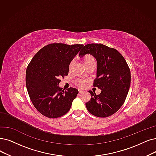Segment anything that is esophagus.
Segmentation results:
<instances>
[{
    "label": "esophagus",
    "mask_w": 156,
    "mask_h": 156,
    "mask_svg": "<svg viewBox=\"0 0 156 156\" xmlns=\"http://www.w3.org/2000/svg\"><path fill=\"white\" fill-rule=\"evenodd\" d=\"M84 91H83V90H79V93H84Z\"/></svg>",
    "instance_id": "1"
}]
</instances>
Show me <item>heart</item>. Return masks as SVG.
<instances>
[{
	"label": "heart",
	"mask_w": 156,
	"mask_h": 156,
	"mask_svg": "<svg viewBox=\"0 0 156 156\" xmlns=\"http://www.w3.org/2000/svg\"><path fill=\"white\" fill-rule=\"evenodd\" d=\"M95 61V59L93 58V57H92L91 55H87V56L85 57L84 58V63H87V62H89V61ZM73 61H72L70 63V66L72 65ZM87 83V80L83 79H79L77 80H76V84L77 86H78L79 87H80V88H84L86 85V83Z\"/></svg>",
	"instance_id": "obj_1"
}]
</instances>
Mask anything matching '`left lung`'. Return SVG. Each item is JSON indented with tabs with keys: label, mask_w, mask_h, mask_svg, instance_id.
Instances as JSON below:
<instances>
[{
	"label": "left lung",
	"mask_w": 156,
	"mask_h": 156,
	"mask_svg": "<svg viewBox=\"0 0 156 156\" xmlns=\"http://www.w3.org/2000/svg\"><path fill=\"white\" fill-rule=\"evenodd\" d=\"M90 54L97 62V77L93 86L101 90L99 95L89 91L90 101L86 103L90 113L105 118L115 113L126 101L130 84V71L127 62L117 50L101 43L84 46L79 56Z\"/></svg>",
	"instance_id": "1"
}]
</instances>
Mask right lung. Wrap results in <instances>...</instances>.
Here are the masks:
<instances>
[{
  "mask_svg": "<svg viewBox=\"0 0 156 156\" xmlns=\"http://www.w3.org/2000/svg\"><path fill=\"white\" fill-rule=\"evenodd\" d=\"M83 45L52 43L36 54L26 70V83L29 97L35 108L46 117L63 116L70 109L79 91H66L59 86V79L68 74L69 65Z\"/></svg>",
  "mask_w": 156,
  "mask_h": 156,
  "instance_id": "1",
  "label": "right lung"
}]
</instances>
